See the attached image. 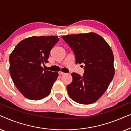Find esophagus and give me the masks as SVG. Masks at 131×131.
Returning <instances> with one entry per match:
<instances>
[{
    "label": "esophagus",
    "instance_id": "obj_1",
    "mask_svg": "<svg viewBox=\"0 0 131 131\" xmlns=\"http://www.w3.org/2000/svg\"><path fill=\"white\" fill-rule=\"evenodd\" d=\"M58 73H59V74H60V75H64V74H66L65 73L62 72V71H59Z\"/></svg>",
    "mask_w": 131,
    "mask_h": 131
}]
</instances>
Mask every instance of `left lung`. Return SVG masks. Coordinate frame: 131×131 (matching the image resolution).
Returning <instances> with one entry per match:
<instances>
[{"label":"left lung","mask_w":131,"mask_h":131,"mask_svg":"<svg viewBox=\"0 0 131 131\" xmlns=\"http://www.w3.org/2000/svg\"><path fill=\"white\" fill-rule=\"evenodd\" d=\"M62 38L73 50L76 64H85L83 76L71 73L73 80L67 86L68 94L78 103H94L103 95L114 77L112 50L103 37L94 33Z\"/></svg>","instance_id":"8db88e82"}]
</instances>
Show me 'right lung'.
Returning <instances> with one entry per match:
<instances>
[{
    "instance_id": "right-lung-1",
    "label": "right lung",
    "mask_w": 131,
    "mask_h": 131,
    "mask_svg": "<svg viewBox=\"0 0 131 131\" xmlns=\"http://www.w3.org/2000/svg\"><path fill=\"white\" fill-rule=\"evenodd\" d=\"M55 36H33L21 41L9 56V71L14 83L28 99L39 100L50 94L58 76L41 65L48 63L50 51L58 42Z\"/></svg>"
}]
</instances>
